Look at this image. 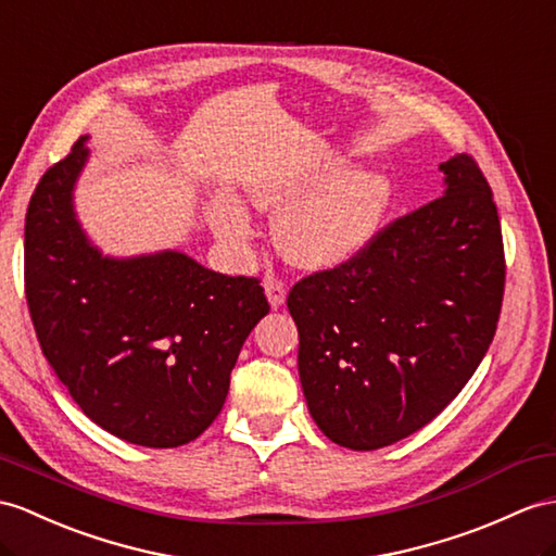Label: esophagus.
Masks as SVG:
<instances>
[{
  "instance_id": "esophagus-1",
  "label": "esophagus",
  "mask_w": 556,
  "mask_h": 556,
  "mask_svg": "<svg viewBox=\"0 0 556 556\" xmlns=\"http://www.w3.org/2000/svg\"><path fill=\"white\" fill-rule=\"evenodd\" d=\"M264 290H266V296H268V304L278 308L286 304V296H288V286L278 278H266L264 280Z\"/></svg>"
}]
</instances>
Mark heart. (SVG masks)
I'll use <instances>...</instances> for the list:
<instances>
[{
    "mask_svg": "<svg viewBox=\"0 0 556 556\" xmlns=\"http://www.w3.org/2000/svg\"><path fill=\"white\" fill-rule=\"evenodd\" d=\"M332 162H306L260 176L250 188L252 202L264 212H279L276 240L296 266L332 268L368 248L389 207L391 188L380 172L358 169L327 178ZM327 178L329 181L325 182ZM214 231L228 245L245 248L254 228L233 198L214 200Z\"/></svg>",
    "mask_w": 556,
    "mask_h": 556,
    "instance_id": "heart-1",
    "label": "heart"
}]
</instances>
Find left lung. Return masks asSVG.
Returning a JSON list of instances; mask_svg holds the SVG:
<instances>
[{
  "label": "left lung",
  "instance_id": "8db88e82",
  "mask_svg": "<svg viewBox=\"0 0 556 556\" xmlns=\"http://www.w3.org/2000/svg\"><path fill=\"white\" fill-rule=\"evenodd\" d=\"M439 169L441 198L288 294L308 413L351 451L384 448L429 425L493 342L505 250L491 186L467 153Z\"/></svg>",
  "mask_w": 556,
  "mask_h": 556
}]
</instances>
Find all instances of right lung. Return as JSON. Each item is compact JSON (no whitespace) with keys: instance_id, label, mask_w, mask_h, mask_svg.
<instances>
[{"instance_id":"1","label":"right lung","mask_w":556,"mask_h":556,"mask_svg":"<svg viewBox=\"0 0 556 556\" xmlns=\"http://www.w3.org/2000/svg\"><path fill=\"white\" fill-rule=\"evenodd\" d=\"M85 143L45 172L25 214L30 318L91 422L146 448H176L222 413L240 349L270 306L256 278L214 274L184 252L103 256L73 207Z\"/></svg>"}]
</instances>
